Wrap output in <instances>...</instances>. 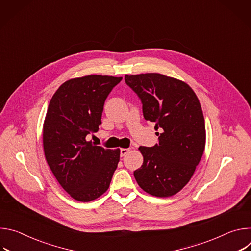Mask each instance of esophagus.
Returning a JSON list of instances; mask_svg holds the SVG:
<instances>
[{"label": "esophagus", "instance_id": "34e87169", "mask_svg": "<svg viewBox=\"0 0 251 251\" xmlns=\"http://www.w3.org/2000/svg\"><path fill=\"white\" fill-rule=\"evenodd\" d=\"M130 148H122L121 150H120V156L121 157H124V156H126L129 152H130Z\"/></svg>", "mask_w": 251, "mask_h": 251}]
</instances>
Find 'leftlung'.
I'll list each match as a JSON object with an SVG mask.
<instances>
[{
	"mask_svg": "<svg viewBox=\"0 0 251 251\" xmlns=\"http://www.w3.org/2000/svg\"><path fill=\"white\" fill-rule=\"evenodd\" d=\"M125 82L140 98L144 118L161 132L158 144L139 147L144 161L134 176L146 193L171 197L189 183L204 151L200 101L187 83L160 74L126 75Z\"/></svg>",
	"mask_w": 251,
	"mask_h": 251,
	"instance_id": "obj_1",
	"label": "left lung"
}]
</instances>
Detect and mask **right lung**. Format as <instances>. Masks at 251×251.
<instances>
[{
  "instance_id": "1",
  "label": "right lung",
  "mask_w": 251,
  "mask_h": 251,
  "mask_svg": "<svg viewBox=\"0 0 251 251\" xmlns=\"http://www.w3.org/2000/svg\"><path fill=\"white\" fill-rule=\"evenodd\" d=\"M122 77L87 75L65 81L53 94L44 123L47 162L62 189L78 201L108 190L120 150L96 146L88 137L99 130L107 96Z\"/></svg>"
}]
</instances>
